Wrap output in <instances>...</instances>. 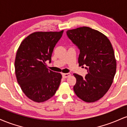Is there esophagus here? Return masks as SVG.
I'll list each match as a JSON object with an SVG mask.
<instances>
[{"mask_svg":"<svg viewBox=\"0 0 127 127\" xmlns=\"http://www.w3.org/2000/svg\"><path fill=\"white\" fill-rule=\"evenodd\" d=\"M71 75V74L70 73H63V78H67L68 77H69Z\"/></svg>","mask_w":127,"mask_h":127,"instance_id":"34e87169","label":"esophagus"}]
</instances>
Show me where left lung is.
Returning <instances> with one entry per match:
<instances>
[{
  "instance_id": "left-lung-1",
  "label": "left lung",
  "mask_w": 127,
  "mask_h": 127,
  "mask_svg": "<svg viewBox=\"0 0 127 127\" xmlns=\"http://www.w3.org/2000/svg\"><path fill=\"white\" fill-rule=\"evenodd\" d=\"M67 35L80 50L79 65H86L85 78L76 73L75 94L83 101H96L110 88L116 73V61L110 40L98 30L88 27L68 30Z\"/></svg>"
}]
</instances>
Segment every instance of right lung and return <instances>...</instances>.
Returning <instances> with one entry per match:
<instances>
[{
    "instance_id": "add662e5",
    "label": "right lung",
    "mask_w": 127,
    "mask_h": 127,
    "mask_svg": "<svg viewBox=\"0 0 127 127\" xmlns=\"http://www.w3.org/2000/svg\"><path fill=\"white\" fill-rule=\"evenodd\" d=\"M63 33V30L34 32L22 41L17 50L15 60L17 82L33 101H46L59 88L62 76L49 70L46 61L51 62L54 48Z\"/></svg>"
}]
</instances>
